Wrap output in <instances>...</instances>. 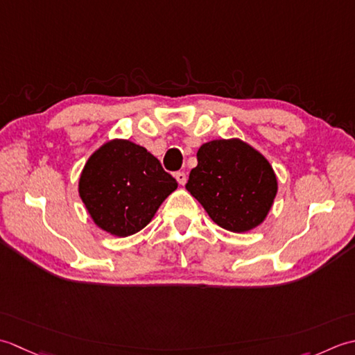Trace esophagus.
<instances>
[{
    "label": "esophagus",
    "instance_id": "esophagus-1",
    "mask_svg": "<svg viewBox=\"0 0 355 355\" xmlns=\"http://www.w3.org/2000/svg\"><path fill=\"white\" fill-rule=\"evenodd\" d=\"M176 180L179 182V185H185V182H187V175L184 171H178L176 173Z\"/></svg>",
    "mask_w": 355,
    "mask_h": 355
}]
</instances>
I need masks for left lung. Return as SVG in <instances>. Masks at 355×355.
Listing matches in <instances>:
<instances>
[{
	"instance_id": "8db88e82",
	"label": "left lung",
	"mask_w": 355,
	"mask_h": 355,
	"mask_svg": "<svg viewBox=\"0 0 355 355\" xmlns=\"http://www.w3.org/2000/svg\"><path fill=\"white\" fill-rule=\"evenodd\" d=\"M185 188L214 223L231 233H247L266 219L279 184L268 159L231 137L202 144Z\"/></svg>"
}]
</instances>
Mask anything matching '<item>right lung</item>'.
Instances as JSON below:
<instances>
[{"label": "right lung", "instance_id": "obj_1", "mask_svg": "<svg viewBox=\"0 0 355 355\" xmlns=\"http://www.w3.org/2000/svg\"><path fill=\"white\" fill-rule=\"evenodd\" d=\"M178 188L161 162L128 139L104 142L87 159L78 193L95 225L127 237L155 218L162 202Z\"/></svg>", "mask_w": 355, "mask_h": 355}]
</instances>
